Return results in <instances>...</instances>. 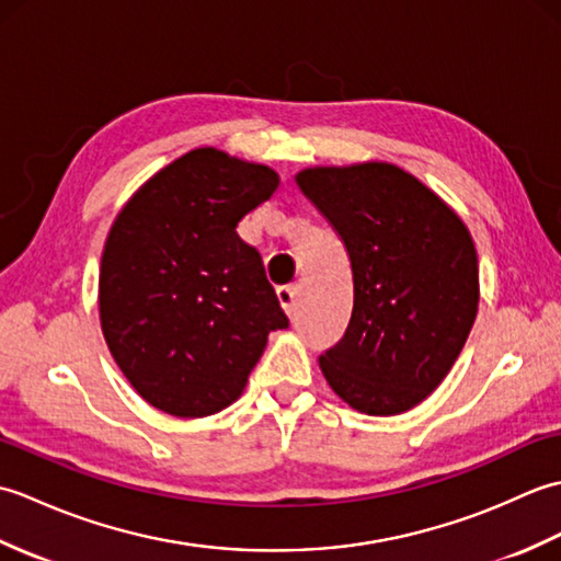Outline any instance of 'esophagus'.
Masks as SVG:
<instances>
[{"label": "esophagus", "instance_id": "34e87169", "mask_svg": "<svg viewBox=\"0 0 561 561\" xmlns=\"http://www.w3.org/2000/svg\"><path fill=\"white\" fill-rule=\"evenodd\" d=\"M296 294H299V289H296V284H284V287H277V299H279L282 308H284V311H287V313L294 311Z\"/></svg>", "mask_w": 561, "mask_h": 561}]
</instances>
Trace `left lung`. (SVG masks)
Listing matches in <instances>:
<instances>
[{
  "label": "left lung",
  "mask_w": 561,
  "mask_h": 561,
  "mask_svg": "<svg viewBox=\"0 0 561 561\" xmlns=\"http://www.w3.org/2000/svg\"><path fill=\"white\" fill-rule=\"evenodd\" d=\"M296 185L352 262L350 325L320 354V371L364 414L412 410L446 378L478 316L468 226L412 173L383 161L304 169Z\"/></svg>",
  "instance_id": "obj_1"
}]
</instances>
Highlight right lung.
<instances>
[{"label":"right lung","instance_id":"obj_1","mask_svg":"<svg viewBox=\"0 0 561 561\" xmlns=\"http://www.w3.org/2000/svg\"><path fill=\"white\" fill-rule=\"evenodd\" d=\"M279 175L214 147L141 185L105 238L103 337L153 408L195 420L241 398L272 330L289 328L262 257L236 226Z\"/></svg>","mask_w":561,"mask_h":561}]
</instances>
